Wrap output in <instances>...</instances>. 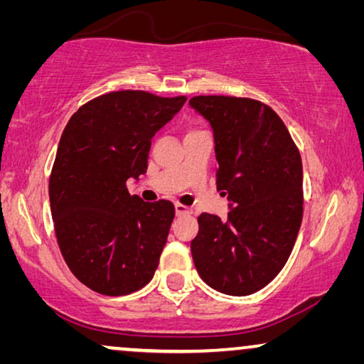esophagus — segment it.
I'll use <instances>...</instances> for the list:
<instances>
[{
  "label": "esophagus",
  "instance_id": "esophagus-1",
  "mask_svg": "<svg viewBox=\"0 0 364 364\" xmlns=\"http://www.w3.org/2000/svg\"><path fill=\"white\" fill-rule=\"evenodd\" d=\"M176 213L178 217H181V215H191L192 208L187 207V205H182V203H176Z\"/></svg>",
  "mask_w": 364,
  "mask_h": 364
}]
</instances>
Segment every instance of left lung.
<instances>
[{"label": "left lung", "mask_w": 364, "mask_h": 364, "mask_svg": "<svg viewBox=\"0 0 364 364\" xmlns=\"http://www.w3.org/2000/svg\"><path fill=\"white\" fill-rule=\"evenodd\" d=\"M188 106L210 124L217 191L230 202L225 220L200 213L193 263L213 290L252 295L280 273L295 245L303 217L300 152L278 114L255 99L196 96Z\"/></svg>", "instance_id": "8db88e82"}]
</instances>
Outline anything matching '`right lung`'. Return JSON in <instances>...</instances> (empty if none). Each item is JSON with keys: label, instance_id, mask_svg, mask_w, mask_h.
I'll use <instances>...</instances> for the list:
<instances>
[{"label": "right lung", "instance_id": "add662e5", "mask_svg": "<svg viewBox=\"0 0 364 364\" xmlns=\"http://www.w3.org/2000/svg\"><path fill=\"white\" fill-rule=\"evenodd\" d=\"M186 101L109 92L64 127L49 177L54 232L73 275L101 295L141 290L157 270L176 208L131 196L126 182L146 173L152 137Z\"/></svg>", "mask_w": 364, "mask_h": 364}]
</instances>
